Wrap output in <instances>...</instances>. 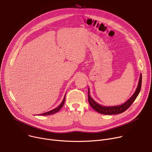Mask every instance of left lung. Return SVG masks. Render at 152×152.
I'll use <instances>...</instances> for the list:
<instances>
[{
    "label": "left lung",
    "instance_id": "left-lung-1",
    "mask_svg": "<svg viewBox=\"0 0 152 152\" xmlns=\"http://www.w3.org/2000/svg\"><path fill=\"white\" fill-rule=\"evenodd\" d=\"M141 85H142V74L140 75L139 81L138 83V86L137 87L136 90L134 94L129 98V99L123 104H121L120 105H117V106H112V107H106V106H102L99 104H97L96 102H95L92 97L90 95V90L88 88V102L90 105H91V107L96 110V112H99L102 114L105 115H113V114H119L121 113H123L125 110H126L131 105V104L133 103V102L135 101L136 97H137L138 94H139V92L140 91L141 88Z\"/></svg>",
    "mask_w": 152,
    "mask_h": 152
}]
</instances>
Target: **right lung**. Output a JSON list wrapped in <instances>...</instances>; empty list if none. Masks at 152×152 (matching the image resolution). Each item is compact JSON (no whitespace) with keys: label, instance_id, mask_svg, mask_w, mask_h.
I'll return each instance as SVG.
<instances>
[{"label":"right lung","instance_id":"obj_1","mask_svg":"<svg viewBox=\"0 0 152 152\" xmlns=\"http://www.w3.org/2000/svg\"><path fill=\"white\" fill-rule=\"evenodd\" d=\"M65 99H66V95H65V96H64V97L63 101H62V102H61V104L58 107L55 108V109H53V110H50V111H49V112H45V113H41V114H39V115H43V116H44V115H53V114H54V113L58 112L62 107V106L64 105V102H65Z\"/></svg>","mask_w":152,"mask_h":152}]
</instances>
